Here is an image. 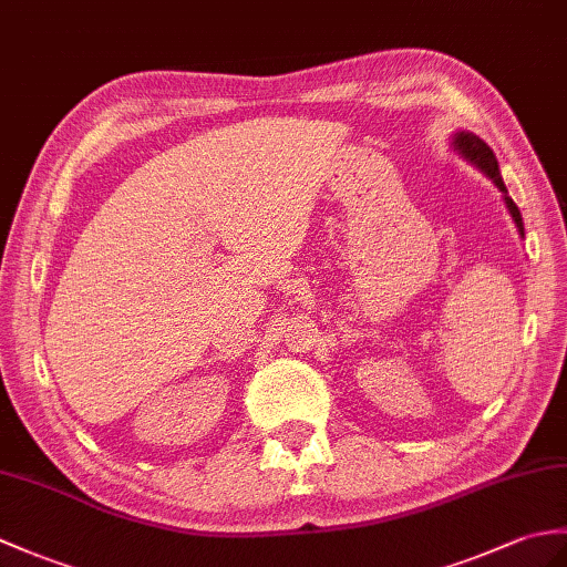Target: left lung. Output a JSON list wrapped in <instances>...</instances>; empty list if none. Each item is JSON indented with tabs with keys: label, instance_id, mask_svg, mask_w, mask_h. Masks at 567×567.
Instances as JSON below:
<instances>
[{
	"label": "left lung",
	"instance_id": "left-lung-1",
	"mask_svg": "<svg viewBox=\"0 0 567 567\" xmlns=\"http://www.w3.org/2000/svg\"><path fill=\"white\" fill-rule=\"evenodd\" d=\"M454 144H456V150L462 152L468 162H473V164H476L478 168H483L485 174H488V176L493 178L495 186L505 193V203H507L509 215H512V219H515L519 234L524 236L522 213H519V207L515 205V200H512V197L507 195V188H505V183H503V176H499V168H497V159H495L493 150H491L488 144H485L481 137L471 135V133H458V135L454 137Z\"/></svg>",
	"mask_w": 567,
	"mask_h": 567
}]
</instances>
